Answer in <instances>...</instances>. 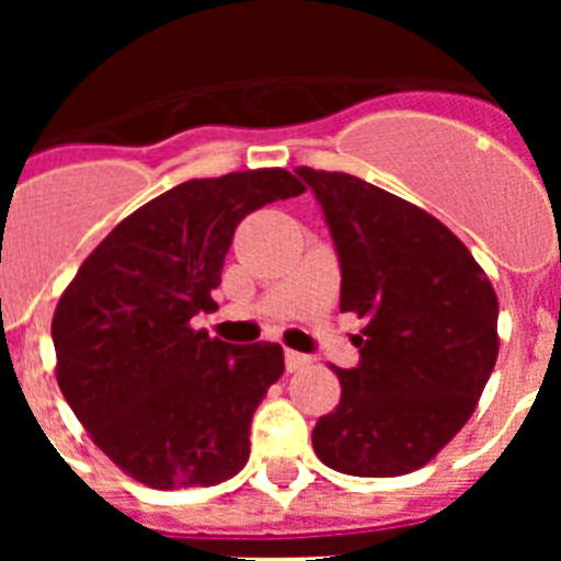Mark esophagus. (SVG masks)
Segmentation results:
<instances>
[{"instance_id": "obj_1", "label": "esophagus", "mask_w": 561, "mask_h": 561, "mask_svg": "<svg viewBox=\"0 0 561 561\" xmlns=\"http://www.w3.org/2000/svg\"><path fill=\"white\" fill-rule=\"evenodd\" d=\"M306 365H311V356L297 354V351H286V370L295 374V370H304Z\"/></svg>"}]
</instances>
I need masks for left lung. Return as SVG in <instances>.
Here are the masks:
<instances>
[{"instance_id": "obj_1", "label": "left lung", "mask_w": 561, "mask_h": 561, "mask_svg": "<svg viewBox=\"0 0 561 561\" xmlns=\"http://www.w3.org/2000/svg\"><path fill=\"white\" fill-rule=\"evenodd\" d=\"M297 173L323 205L342 286L365 320L359 365L334 368L340 404L317 421V458L342 474L399 478L472 419L497 362V295L466 244L427 210L340 171Z\"/></svg>"}]
</instances>
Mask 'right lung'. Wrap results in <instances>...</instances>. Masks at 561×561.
<instances>
[{
    "label": "right lung",
    "instance_id": "1",
    "mask_svg": "<svg viewBox=\"0 0 561 561\" xmlns=\"http://www.w3.org/2000/svg\"><path fill=\"white\" fill-rule=\"evenodd\" d=\"M304 191L284 168L182 182L126 216L64 289L58 388L128 478L171 492L244 469L252 413L284 374V348L230 345L191 317L216 306L238 221Z\"/></svg>",
    "mask_w": 561,
    "mask_h": 561
}]
</instances>
